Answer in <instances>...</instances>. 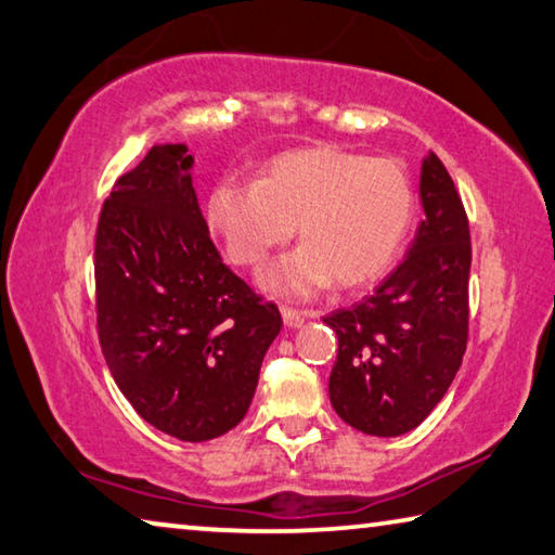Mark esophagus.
<instances>
[{
	"label": "esophagus",
	"instance_id": "obj_1",
	"mask_svg": "<svg viewBox=\"0 0 555 555\" xmlns=\"http://www.w3.org/2000/svg\"><path fill=\"white\" fill-rule=\"evenodd\" d=\"M280 312H283V319H285L287 326H302L305 319H307V312H299V309H293L287 305L280 307Z\"/></svg>",
	"mask_w": 555,
	"mask_h": 555
}]
</instances>
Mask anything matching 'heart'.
<instances>
[{"instance_id":"heart-1","label":"heart","mask_w":555,"mask_h":555,"mask_svg":"<svg viewBox=\"0 0 555 555\" xmlns=\"http://www.w3.org/2000/svg\"><path fill=\"white\" fill-rule=\"evenodd\" d=\"M414 209V188L397 163L314 145L280 153L258 182L214 184L207 221L243 268H258L297 223L305 243L260 283L272 295L307 297L332 280L358 287L380 278L410 236Z\"/></svg>"}]
</instances>
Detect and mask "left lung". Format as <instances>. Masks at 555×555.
I'll return each mask as SVG.
<instances>
[{
	"instance_id": "1",
	"label": "left lung",
	"mask_w": 555,
	"mask_h": 555,
	"mask_svg": "<svg viewBox=\"0 0 555 555\" xmlns=\"http://www.w3.org/2000/svg\"><path fill=\"white\" fill-rule=\"evenodd\" d=\"M424 221L373 295L324 322L338 336L328 377L336 414L371 436H400L443 400L468 344V214L439 155L422 163Z\"/></svg>"
}]
</instances>
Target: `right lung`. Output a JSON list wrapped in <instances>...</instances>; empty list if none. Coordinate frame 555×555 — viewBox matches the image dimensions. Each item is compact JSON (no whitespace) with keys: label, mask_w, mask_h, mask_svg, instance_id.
Returning <instances> with one entry per match:
<instances>
[{"label":"right lung","mask_w":555,"mask_h":555,"mask_svg":"<svg viewBox=\"0 0 555 555\" xmlns=\"http://www.w3.org/2000/svg\"><path fill=\"white\" fill-rule=\"evenodd\" d=\"M184 145H153L114 182L94 236L96 334L114 383L145 422L209 441L246 416L283 326L223 266Z\"/></svg>","instance_id":"1"}]
</instances>
